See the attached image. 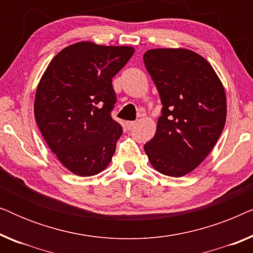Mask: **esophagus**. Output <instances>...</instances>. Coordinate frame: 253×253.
I'll return each instance as SVG.
<instances>
[{
	"instance_id": "esophagus-1",
	"label": "esophagus",
	"mask_w": 253,
	"mask_h": 253,
	"mask_svg": "<svg viewBox=\"0 0 253 253\" xmlns=\"http://www.w3.org/2000/svg\"><path fill=\"white\" fill-rule=\"evenodd\" d=\"M126 127L127 129H131L133 126H136V121H129V122H126Z\"/></svg>"
}]
</instances>
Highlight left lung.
<instances>
[{
	"label": "left lung",
	"instance_id": "8db88e82",
	"mask_svg": "<svg viewBox=\"0 0 253 253\" xmlns=\"http://www.w3.org/2000/svg\"><path fill=\"white\" fill-rule=\"evenodd\" d=\"M144 62L164 105L145 153L157 171L182 177L205 160L222 132L223 84L209 61L185 48L150 49Z\"/></svg>",
	"mask_w": 253,
	"mask_h": 253
}]
</instances>
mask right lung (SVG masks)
Returning <instances> with one entry per match:
<instances>
[{
    "label": "right lung",
    "instance_id": "right-lung-1",
    "mask_svg": "<svg viewBox=\"0 0 253 253\" xmlns=\"http://www.w3.org/2000/svg\"><path fill=\"white\" fill-rule=\"evenodd\" d=\"M134 53L130 46L81 41L48 64L37 86L34 119L58 161L87 177L108 167L122 126L110 116L112 79Z\"/></svg>",
    "mask_w": 253,
    "mask_h": 253
}]
</instances>
